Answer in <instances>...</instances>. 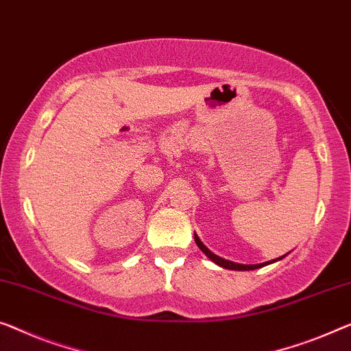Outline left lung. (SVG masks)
<instances>
[{
	"label": "left lung",
	"instance_id": "1",
	"mask_svg": "<svg viewBox=\"0 0 351 351\" xmlns=\"http://www.w3.org/2000/svg\"><path fill=\"white\" fill-rule=\"evenodd\" d=\"M193 238H195V243H197L198 247H200L202 252L205 254L209 260H213L214 263L219 265V266H222V268H227V269L250 271V269L261 268V266H266V265H269V263H273V261H276V260H271V261H266V263H261V265H239V263H233V261L226 260V258H221V257H219V255H214V254L211 252V250H209V249L206 247V245L200 241V238H198L195 233H193ZM284 257H285V255H284ZM284 257H280V258H284Z\"/></svg>",
	"mask_w": 351,
	"mask_h": 351
}]
</instances>
